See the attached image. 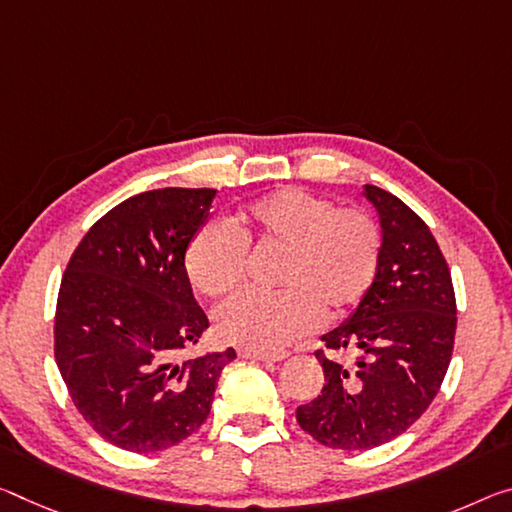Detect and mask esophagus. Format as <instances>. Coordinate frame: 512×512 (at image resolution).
I'll list each match as a JSON object with an SVG mask.
<instances>
[{
  "instance_id": "esophagus-1",
  "label": "esophagus",
  "mask_w": 512,
  "mask_h": 512,
  "mask_svg": "<svg viewBox=\"0 0 512 512\" xmlns=\"http://www.w3.org/2000/svg\"><path fill=\"white\" fill-rule=\"evenodd\" d=\"M239 355L246 360H262V362H282L289 358L287 351H257V348H239Z\"/></svg>"
}]
</instances>
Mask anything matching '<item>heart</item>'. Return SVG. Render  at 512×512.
<instances>
[{"label":"heart","instance_id":"1","mask_svg":"<svg viewBox=\"0 0 512 512\" xmlns=\"http://www.w3.org/2000/svg\"><path fill=\"white\" fill-rule=\"evenodd\" d=\"M248 243L280 250L278 291H243L216 310L225 342L275 351L319 323L353 310L367 296L380 262V232L360 209H332L296 186L255 200L234 225L207 223L193 234L184 269L202 296L218 298L246 278Z\"/></svg>","mask_w":512,"mask_h":512}]
</instances>
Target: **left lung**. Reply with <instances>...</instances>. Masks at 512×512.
Masks as SVG:
<instances>
[{"mask_svg":"<svg viewBox=\"0 0 512 512\" xmlns=\"http://www.w3.org/2000/svg\"><path fill=\"white\" fill-rule=\"evenodd\" d=\"M383 230L378 273L348 321L321 337L339 362L316 351L326 385L298 405L305 433L332 449H373L415 424L449 369L456 339L451 271L428 225L378 186H364Z\"/></svg>","mask_w":512,"mask_h":512,"instance_id":"obj_1","label":"left lung"}]
</instances>
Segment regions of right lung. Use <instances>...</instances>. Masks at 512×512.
Instances as JSON below:
<instances>
[{"label": "right lung", "instance_id": "1", "mask_svg": "<svg viewBox=\"0 0 512 512\" xmlns=\"http://www.w3.org/2000/svg\"><path fill=\"white\" fill-rule=\"evenodd\" d=\"M216 189H154L127 198L79 241L63 273L54 358L79 415L113 446L152 453L205 424L237 353L186 358L209 328L184 253Z\"/></svg>", "mask_w": 512, "mask_h": 512}]
</instances>
